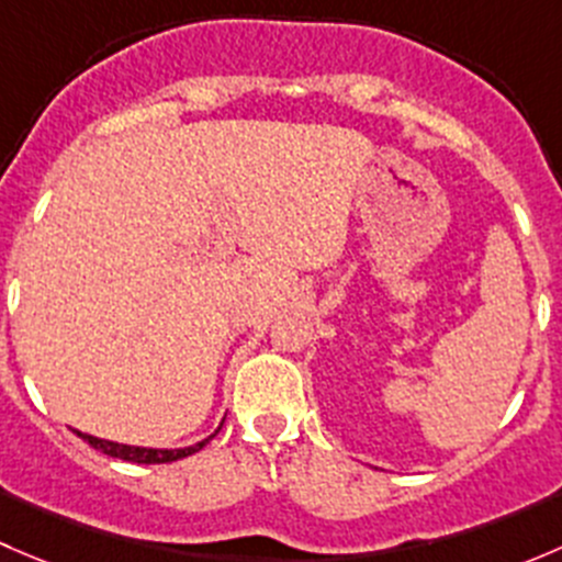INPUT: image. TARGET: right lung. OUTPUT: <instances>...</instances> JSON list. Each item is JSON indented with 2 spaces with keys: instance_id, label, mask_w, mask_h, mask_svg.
Returning <instances> with one entry per match:
<instances>
[{
  "instance_id": "right-lung-1",
  "label": "right lung",
  "mask_w": 562,
  "mask_h": 562,
  "mask_svg": "<svg viewBox=\"0 0 562 562\" xmlns=\"http://www.w3.org/2000/svg\"><path fill=\"white\" fill-rule=\"evenodd\" d=\"M225 422V418H223ZM223 422H220V427L214 429L209 438L198 440V443L192 446H184V449H146V446H127V443H113V440H103V438H94V435H87V432H78L76 435L81 440H87L92 449L103 451L108 457H116V459H124V462H135V464H162V462H176V459H184L190 454H195V451H201L203 446L209 443V440L214 438V435L223 429Z\"/></svg>"
}]
</instances>
